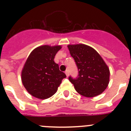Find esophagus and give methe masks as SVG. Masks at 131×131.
<instances>
[{
    "label": "esophagus",
    "instance_id": "obj_1",
    "mask_svg": "<svg viewBox=\"0 0 131 131\" xmlns=\"http://www.w3.org/2000/svg\"><path fill=\"white\" fill-rule=\"evenodd\" d=\"M65 73H66V75L67 77H68V76H69V71H68V70H66V71H65Z\"/></svg>",
    "mask_w": 131,
    "mask_h": 131
}]
</instances>
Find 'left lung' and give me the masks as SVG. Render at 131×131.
I'll list each match as a JSON object with an SVG mask.
<instances>
[{"label": "left lung", "mask_w": 131, "mask_h": 131, "mask_svg": "<svg viewBox=\"0 0 131 131\" xmlns=\"http://www.w3.org/2000/svg\"><path fill=\"white\" fill-rule=\"evenodd\" d=\"M69 53L79 70L76 79L69 77L75 89L83 96L92 98L102 93L110 82V69L96 50L84 44L69 45Z\"/></svg>", "instance_id": "1"}]
</instances>
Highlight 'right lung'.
Segmentation results:
<instances>
[{"mask_svg":"<svg viewBox=\"0 0 131 131\" xmlns=\"http://www.w3.org/2000/svg\"><path fill=\"white\" fill-rule=\"evenodd\" d=\"M61 45H42L30 53L21 71L24 87L33 96L44 100L51 97L66 75L59 69L54 57Z\"/></svg>","mask_w":131,"mask_h":131,"instance_id":"add662e5","label":"right lung"}]
</instances>
